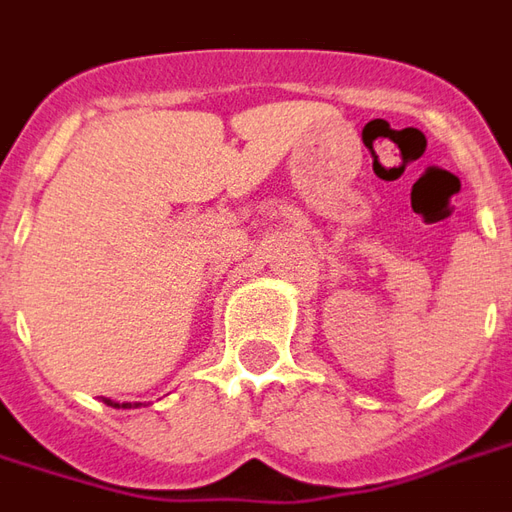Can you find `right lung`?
Instances as JSON below:
<instances>
[{"instance_id": "right-lung-1", "label": "right lung", "mask_w": 512, "mask_h": 512, "mask_svg": "<svg viewBox=\"0 0 512 512\" xmlns=\"http://www.w3.org/2000/svg\"><path fill=\"white\" fill-rule=\"evenodd\" d=\"M106 400V406H112V408H139L142 403H117V400H109V397H104Z\"/></svg>"}]
</instances>
